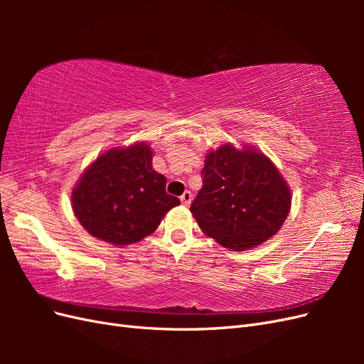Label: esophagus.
I'll return each mask as SVG.
<instances>
[{
    "label": "esophagus",
    "mask_w": 364,
    "mask_h": 364,
    "mask_svg": "<svg viewBox=\"0 0 364 364\" xmlns=\"http://www.w3.org/2000/svg\"><path fill=\"white\" fill-rule=\"evenodd\" d=\"M191 199H193V196H191L190 191H185V193L181 196V202H182V205H185V206H190Z\"/></svg>",
    "instance_id": "obj_1"
}]
</instances>
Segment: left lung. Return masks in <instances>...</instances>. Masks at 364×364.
<instances>
[{
	"instance_id": "8db88e82",
	"label": "left lung",
	"mask_w": 364,
	"mask_h": 364,
	"mask_svg": "<svg viewBox=\"0 0 364 364\" xmlns=\"http://www.w3.org/2000/svg\"><path fill=\"white\" fill-rule=\"evenodd\" d=\"M203 186L190 211L202 232L243 252L277 235L291 208L290 186L270 158L252 146L225 142L209 150Z\"/></svg>"
}]
</instances>
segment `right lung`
<instances>
[{
    "instance_id": "right-lung-1",
    "label": "right lung",
    "mask_w": 364,
    "mask_h": 364,
    "mask_svg": "<svg viewBox=\"0 0 364 364\" xmlns=\"http://www.w3.org/2000/svg\"><path fill=\"white\" fill-rule=\"evenodd\" d=\"M147 142L112 147L87 165L74 185V215L87 234L114 246L138 243L156 230L178 197L165 193V176L151 165Z\"/></svg>"
}]
</instances>
